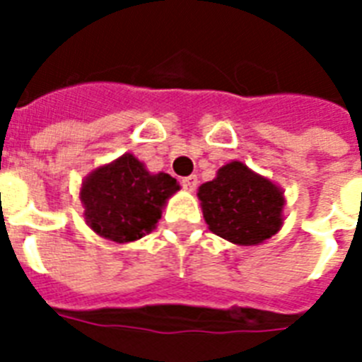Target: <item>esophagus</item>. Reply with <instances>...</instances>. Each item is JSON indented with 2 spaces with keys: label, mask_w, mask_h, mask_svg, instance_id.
<instances>
[{
  "label": "esophagus",
  "mask_w": 362,
  "mask_h": 362,
  "mask_svg": "<svg viewBox=\"0 0 362 362\" xmlns=\"http://www.w3.org/2000/svg\"><path fill=\"white\" fill-rule=\"evenodd\" d=\"M197 176L195 175H189L186 176V178H182V187L184 189H187V192H193L195 187H197Z\"/></svg>",
  "instance_id": "34e87169"
}]
</instances>
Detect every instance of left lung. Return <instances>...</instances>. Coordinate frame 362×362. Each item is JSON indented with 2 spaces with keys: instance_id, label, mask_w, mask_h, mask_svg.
Here are the masks:
<instances>
[{
  "instance_id": "1",
  "label": "left lung",
  "mask_w": 362,
  "mask_h": 362,
  "mask_svg": "<svg viewBox=\"0 0 362 362\" xmlns=\"http://www.w3.org/2000/svg\"><path fill=\"white\" fill-rule=\"evenodd\" d=\"M197 197L210 231L238 246L261 244L284 223V192L240 161L223 165Z\"/></svg>"
}]
</instances>
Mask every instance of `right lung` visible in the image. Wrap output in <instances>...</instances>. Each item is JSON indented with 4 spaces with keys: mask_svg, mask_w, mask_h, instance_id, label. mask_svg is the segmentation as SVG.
I'll use <instances>...</instances> for the list:
<instances>
[{
    "mask_svg": "<svg viewBox=\"0 0 362 362\" xmlns=\"http://www.w3.org/2000/svg\"><path fill=\"white\" fill-rule=\"evenodd\" d=\"M178 189L170 175H152L133 153H124L86 176L81 201L88 226L99 237L124 244L153 231L167 199Z\"/></svg>",
    "mask_w": 362,
    "mask_h": 362,
    "instance_id": "obj_1",
    "label": "right lung"
}]
</instances>
